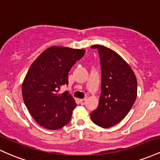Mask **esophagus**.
Segmentation results:
<instances>
[{"label":"esophagus","instance_id":"esophagus-1","mask_svg":"<svg viewBox=\"0 0 160 160\" xmlns=\"http://www.w3.org/2000/svg\"><path fill=\"white\" fill-rule=\"evenodd\" d=\"M86 100H87V99H86V98L80 99V104H81L82 105H84V104H86Z\"/></svg>","mask_w":160,"mask_h":160}]
</instances>
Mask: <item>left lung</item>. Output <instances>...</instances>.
<instances>
[{
	"label": "left lung",
	"mask_w": 160,
	"mask_h": 160,
	"mask_svg": "<svg viewBox=\"0 0 160 160\" xmlns=\"http://www.w3.org/2000/svg\"><path fill=\"white\" fill-rule=\"evenodd\" d=\"M98 50L102 71L98 106L91 113L95 124L110 128L119 123L132 108L137 97V80L130 66L112 49L93 45Z\"/></svg>",
	"instance_id": "8db88e82"
}]
</instances>
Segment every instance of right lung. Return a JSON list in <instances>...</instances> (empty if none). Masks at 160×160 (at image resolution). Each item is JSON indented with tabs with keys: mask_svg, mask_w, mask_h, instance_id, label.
Instances as JSON below:
<instances>
[{
	"mask_svg": "<svg viewBox=\"0 0 160 160\" xmlns=\"http://www.w3.org/2000/svg\"><path fill=\"white\" fill-rule=\"evenodd\" d=\"M83 49L51 47L32 63L22 83V92L29 113L38 124L59 129L70 122L77 106L74 98L60 87L68 84V72L85 54Z\"/></svg>",
	"mask_w": 160,
	"mask_h": 160,
	"instance_id": "right-lung-1",
	"label": "right lung"
}]
</instances>
